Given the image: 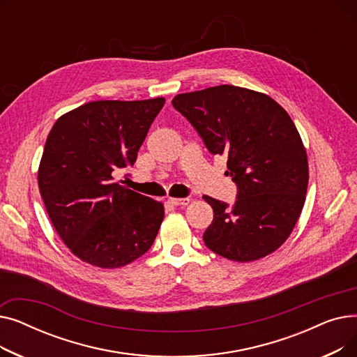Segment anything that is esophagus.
Segmentation results:
<instances>
[{
	"label": "esophagus",
	"instance_id": "1",
	"mask_svg": "<svg viewBox=\"0 0 357 357\" xmlns=\"http://www.w3.org/2000/svg\"><path fill=\"white\" fill-rule=\"evenodd\" d=\"M169 202L178 205V207H185L190 204V198H169Z\"/></svg>",
	"mask_w": 357,
	"mask_h": 357
}]
</instances>
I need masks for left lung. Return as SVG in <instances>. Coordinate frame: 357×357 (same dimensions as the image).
Instances as JSON below:
<instances>
[{
	"label": "left lung",
	"instance_id": "8db88e82",
	"mask_svg": "<svg viewBox=\"0 0 357 357\" xmlns=\"http://www.w3.org/2000/svg\"><path fill=\"white\" fill-rule=\"evenodd\" d=\"M172 105L213 155H226L237 185L233 207L208 195L213 222L202 238L236 261L265 257L285 243L303 211L308 160L288 112L266 93L218 85L178 93Z\"/></svg>",
	"mask_w": 357,
	"mask_h": 357
}]
</instances>
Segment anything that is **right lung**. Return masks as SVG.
I'll use <instances>...</instances> for the list:
<instances>
[{
  "label": "right lung",
  "mask_w": 357,
  "mask_h": 357,
  "mask_svg": "<svg viewBox=\"0 0 357 357\" xmlns=\"http://www.w3.org/2000/svg\"><path fill=\"white\" fill-rule=\"evenodd\" d=\"M165 98L92 101L56 120L37 174L54 230L86 264L126 266L153 245L163 204L116 182L137 152Z\"/></svg>",
  "instance_id": "1"
}]
</instances>
